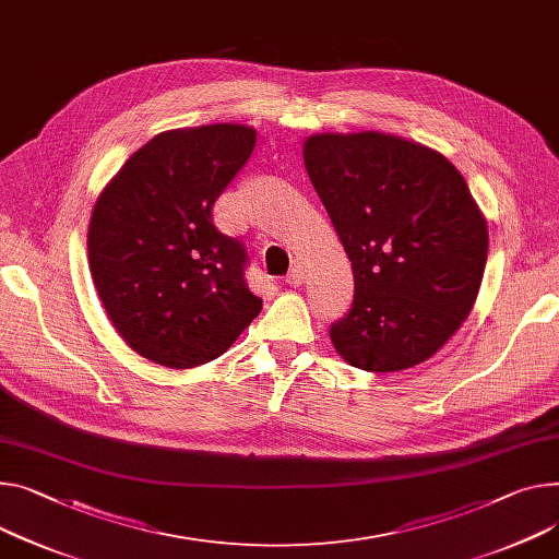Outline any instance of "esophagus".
<instances>
[{
    "mask_svg": "<svg viewBox=\"0 0 559 559\" xmlns=\"http://www.w3.org/2000/svg\"><path fill=\"white\" fill-rule=\"evenodd\" d=\"M305 280H307V271L302 266H293L286 275V284H290V286H302Z\"/></svg>",
    "mask_w": 559,
    "mask_h": 559,
    "instance_id": "1",
    "label": "esophagus"
}]
</instances>
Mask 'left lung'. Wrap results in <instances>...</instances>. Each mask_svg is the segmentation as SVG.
<instances>
[{"instance_id":"left-lung-1","label":"left lung","mask_w":559,"mask_h":559,"mask_svg":"<svg viewBox=\"0 0 559 559\" xmlns=\"http://www.w3.org/2000/svg\"><path fill=\"white\" fill-rule=\"evenodd\" d=\"M309 179L354 269V302L331 324L349 365L388 373L435 356L469 316L488 226L439 152L380 132L316 134Z\"/></svg>"}]
</instances>
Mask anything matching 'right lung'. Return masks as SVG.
<instances>
[{"mask_svg": "<svg viewBox=\"0 0 559 559\" xmlns=\"http://www.w3.org/2000/svg\"><path fill=\"white\" fill-rule=\"evenodd\" d=\"M243 124L163 132L127 160L94 205L90 269L120 337L143 358L188 369L226 354L262 311L246 246L212 222L248 163Z\"/></svg>", "mask_w": 559, "mask_h": 559, "instance_id": "1", "label": "right lung"}]
</instances>
